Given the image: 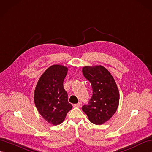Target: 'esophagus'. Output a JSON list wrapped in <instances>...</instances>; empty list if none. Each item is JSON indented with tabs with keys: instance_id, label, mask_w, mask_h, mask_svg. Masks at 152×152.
Returning a JSON list of instances; mask_svg holds the SVG:
<instances>
[{
	"instance_id": "obj_1",
	"label": "esophagus",
	"mask_w": 152,
	"mask_h": 152,
	"mask_svg": "<svg viewBox=\"0 0 152 152\" xmlns=\"http://www.w3.org/2000/svg\"><path fill=\"white\" fill-rule=\"evenodd\" d=\"M81 105H82V103H81L80 102H79V103H77V104H74V107H76V108H80V107L81 106Z\"/></svg>"
}]
</instances>
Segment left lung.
I'll return each instance as SVG.
<instances>
[{
    "instance_id": "1",
    "label": "left lung",
    "mask_w": 152,
    "mask_h": 152,
    "mask_svg": "<svg viewBox=\"0 0 152 152\" xmlns=\"http://www.w3.org/2000/svg\"><path fill=\"white\" fill-rule=\"evenodd\" d=\"M83 73L91 83L93 95L82 110L92 123L101 125L116 112L119 104V90L112 74L104 66H84Z\"/></svg>"
}]
</instances>
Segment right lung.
<instances>
[{"mask_svg":"<svg viewBox=\"0 0 152 152\" xmlns=\"http://www.w3.org/2000/svg\"><path fill=\"white\" fill-rule=\"evenodd\" d=\"M68 69L60 64L51 66L40 76L34 92L39 113L48 123L55 126L61 124L72 108L63 87Z\"/></svg>","mask_w":152,"mask_h":152,"instance_id":"add662e5","label":"right lung"}]
</instances>
